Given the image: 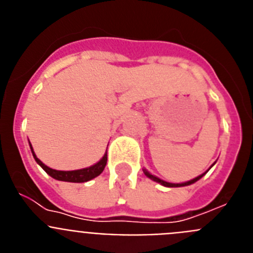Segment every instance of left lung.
Masks as SVG:
<instances>
[{"instance_id":"left-lung-1","label":"left lung","mask_w":253,"mask_h":253,"mask_svg":"<svg viewBox=\"0 0 253 253\" xmlns=\"http://www.w3.org/2000/svg\"><path fill=\"white\" fill-rule=\"evenodd\" d=\"M144 173H146V175L148 176V177L151 178V180L156 181V182H160L161 185H163V186H167V187H180V186H187V185H191V184H194V182H196V181H198V180H200V178H202L203 176L205 175V173H203V175L198 176V177H195V178H194V180H190V181H187V182H184V184H169V182H166V181H163V180H161V178L156 177V176L151 175V173H149L148 171H146V169H144Z\"/></svg>"}]
</instances>
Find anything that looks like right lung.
Here are the masks:
<instances>
[{
	"mask_svg": "<svg viewBox=\"0 0 253 253\" xmlns=\"http://www.w3.org/2000/svg\"><path fill=\"white\" fill-rule=\"evenodd\" d=\"M31 152H33V156H34L35 161L39 163L42 169L48 173L49 176H51L55 180L59 181H68V182H86V181H90L92 178L97 177V176L104 171L105 166H106L107 162V154L105 153L104 157L99 161V162L93 165L91 167H87V169H76V171H57V169H53L50 167L45 166L39 158L35 156L34 151H33V147L30 144Z\"/></svg>",
	"mask_w": 253,
	"mask_h": 253,
	"instance_id": "right-lung-1",
	"label": "right lung"
}]
</instances>
